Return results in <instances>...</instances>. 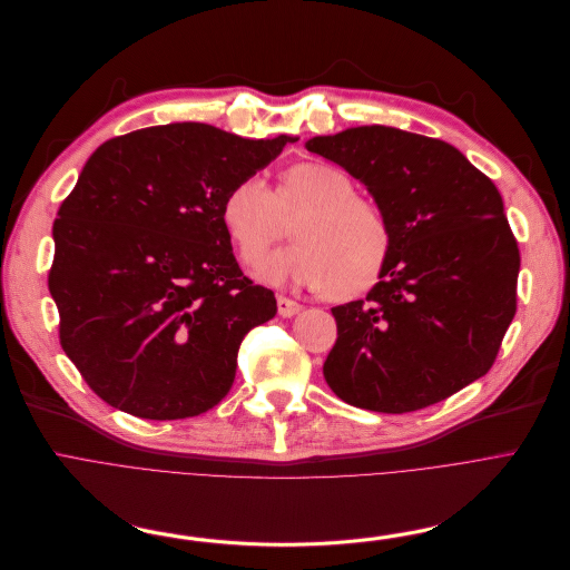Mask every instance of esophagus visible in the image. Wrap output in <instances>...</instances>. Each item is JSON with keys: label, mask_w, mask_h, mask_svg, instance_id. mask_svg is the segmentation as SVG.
I'll return each mask as SVG.
<instances>
[{"label": "esophagus", "mask_w": 570, "mask_h": 570, "mask_svg": "<svg viewBox=\"0 0 570 570\" xmlns=\"http://www.w3.org/2000/svg\"><path fill=\"white\" fill-rule=\"evenodd\" d=\"M302 308L304 306L299 302H292V299H287V296H278V315L294 317V315L302 313Z\"/></svg>", "instance_id": "esophagus-1"}]
</instances>
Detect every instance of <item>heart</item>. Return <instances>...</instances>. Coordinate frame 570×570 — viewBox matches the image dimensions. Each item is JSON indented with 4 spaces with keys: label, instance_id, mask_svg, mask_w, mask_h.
Listing matches in <instances>:
<instances>
[{
    "label": "heart",
    "instance_id": "obj_1",
    "mask_svg": "<svg viewBox=\"0 0 570 570\" xmlns=\"http://www.w3.org/2000/svg\"><path fill=\"white\" fill-rule=\"evenodd\" d=\"M294 246L271 255L262 276L276 285L334 287L362 294L381 278L392 253V227L373 199L355 195L352 178L324 161H299L271 189L259 176L240 178L223 199L220 218L246 266L262 264L287 232Z\"/></svg>",
    "mask_w": 570,
    "mask_h": 570
}]
</instances>
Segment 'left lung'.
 Masks as SVG:
<instances>
[{
	"mask_svg": "<svg viewBox=\"0 0 570 570\" xmlns=\"http://www.w3.org/2000/svg\"><path fill=\"white\" fill-rule=\"evenodd\" d=\"M366 185L392 253L366 299L332 308L324 381L350 405L413 413L492 368L518 311L520 248L497 185L454 146L385 125L306 144Z\"/></svg>",
	"mask_w": 570,
	"mask_h": 570,
	"instance_id": "1",
	"label": "left lung"
}]
</instances>
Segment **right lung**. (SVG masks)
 <instances>
[{"label":"right lung","instance_id":"1","mask_svg":"<svg viewBox=\"0 0 570 570\" xmlns=\"http://www.w3.org/2000/svg\"><path fill=\"white\" fill-rule=\"evenodd\" d=\"M289 141L174 122L90 155L52 225L48 289L62 350L108 405L183 420L227 396L243 336L278 306L243 276L220 208Z\"/></svg>","mask_w":570,"mask_h":570}]
</instances>
